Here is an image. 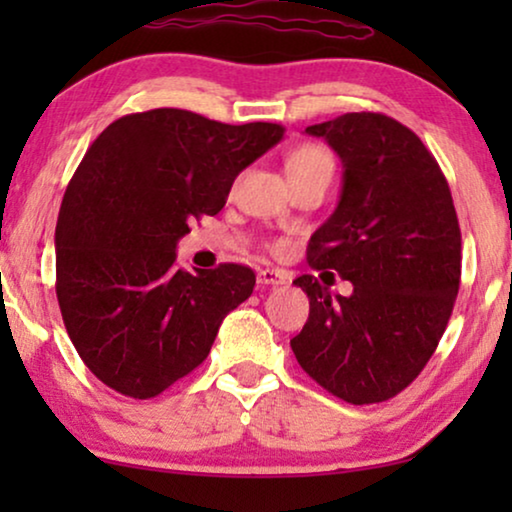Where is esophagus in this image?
<instances>
[{
	"label": "esophagus",
	"mask_w": 512,
	"mask_h": 512,
	"mask_svg": "<svg viewBox=\"0 0 512 512\" xmlns=\"http://www.w3.org/2000/svg\"><path fill=\"white\" fill-rule=\"evenodd\" d=\"M289 282V275L284 270L277 268H263L258 270V284L261 286H282Z\"/></svg>",
	"instance_id": "1"
}]
</instances>
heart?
<instances>
[{"instance_id":"heart-1","label":"heart","mask_w":512,"mask_h":512,"mask_svg":"<svg viewBox=\"0 0 512 512\" xmlns=\"http://www.w3.org/2000/svg\"><path fill=\"white\" fill-rule=\"evenodd\" d=\"M286 170H289V177H296V174H314V172L333 174V156L326 146L303 144L291 153L289 160H286ZM272 249L284 251V242H275L272 244Z\"/></svg>"}]
</instances>
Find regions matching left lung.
Returning a JSON list of instances; mask_svg holds the SVG:
<instances>
[{"label": "left lung", "instance_id": "obj_1", "mask_svg": "<svg viewBox=\"0 0 512 512\" xmlns=\"http://www.w3.org/2000/svg\"><path fill=\"white\" fill-rule=\"evenodd\" d=\"M342 160L335 212L312 235L307 263L352 282L338 296L317 277L293 279L310 317L291 349L328 394L382 403L436 352L461 279V230L445 174L415 132L373 111L305 128Z\"/></svg>", "mask_w": 512, "mask_h": 512}]
</instances>
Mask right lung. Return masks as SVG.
<instances>
[{"mask_svg":"<svg viewBox=\"0 0 512 512\" xmlns=\"http://www.w3.org/2000/svg\"><path fill=\"white\" fill-rule=\"evenodd\" d=\"M282 137L277 123L151 109L118 118L90 144L55 226V293L97 380L144 401L207 359L256 275L237 263L186 272L174 249L188 223L221 212L237 174Z\"/></svg>","mask_w":512,"mask_h":512,"instance_id":"right-lung-1","label":"right lung"}]
</instances>
